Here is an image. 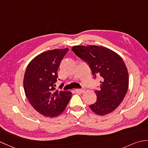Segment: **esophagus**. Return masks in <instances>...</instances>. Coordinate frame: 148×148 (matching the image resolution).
Here are the masks:
<instances>
[{"label":"esophagus","instance_id":"34e87169","mask_svg":"<svg viewBox=\"0 0 148 148\" xmlns=\"http://www.w3.org/2000/svg\"><path fill=\"white\" fill-rule=\"evenodd\" d=\"M77 92H84L85 91V89L84 88H82V89H76L75 90Z\"/></svg>","mask_w":148,"mask_h":148}]
</instances>
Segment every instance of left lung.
<instances>
[{
    "label": "left lung",
    "mask_w": 148,
    "mask_h": 148,
    "mask_svg": "<svg viewBox=\"0 0 148 148\" xmlns=\"http://www.w3.org/2000/svg\"><path fill=\"white\" fill-rule=\"evenodd\" d=\"M75 54L89 64L95 78L100 77V87L95 90L97 99L90 105L99 115L114 111L123 101L129 87V74L123 59L113 50L102 46H74Z\"/></svg>",
    "instance_id": "1"
}]
</instances>
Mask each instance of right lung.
I'll return each mask as SVG.
<instances>
[{
    "instance_id": "right-lung-1",
    "label": "right lung",
    "mask_w": 148,
    "mask_h": 148,
    "mask_svg": "<svg viewBox=\"0 0 148 148\" xmlns=\"http://www.w3.org/2000/svg\"><path fill=\"white\" fill-rule=\"evenodd\" d=\"M68 51L67 48L45 51L34 58L26 67L23 79L25 95L33 108L45 116L60 115L71 98V91L54 88L58 67Z\"/></svg>"
}]
</instances>
